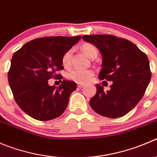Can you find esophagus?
I'll return each mask as SVG.
<instances>
[{
  "label": "esophagus",
  "mask_w": 157,
  "mask_h": 157,
  "mask_svg": "<svg viewBox=\"0 0 157 157\" xmlns=\"http://www.w3.org/2000/svg\"><path fill=\"white\" fill-rule=\"evenodd\" d=\"M83 84H81V83H80V84H78V85H77V87H79V88H82V87H83Z\"/></svg>",
  "instance_id": "esophagus-1"
}]
</instances>
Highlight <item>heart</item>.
I'll return each mask as SVG.
<instances>
[{"mask_svg": "<svg viewBox=\"0 0 157 157\" xmlns=\"http://www.w3.org/2000/svg\"><path fill=\"white\" fill-rule=\"evenodd\" d=\"M83 52L88 57H91L94 54H98V49L94 45L90 43L83 44L81 46ZM72 50L67 51L63 56L62 62L64 66H69L70 63V59H71ZM94 75V72L90 70H82V69L75 68L70 70L67 73V77L70 80L75 81L79 83H85L90 80L92 76Z\"/></svg>", "mask_w": 157, "mask_h": 157, "instance_id": "b5f03b06", "label": "heart"}]
</instances>
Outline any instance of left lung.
<instances>
[{"mask_svg": "<svg viewBox=\"0 0 157 157\" xmlns=\"http://www.w3.org/2000/svg\"><path fill=\"white\" fill-rule=\"evenodd\" d=\"M82 39L95 45L101 54L99 79L113 82L107 91L97 83L90 107L102 116H124L139 103L149 85L151 72L148 57L125 39L109 35H87Z\"/></svg>", "mask_w": 157, "mask_h": 157, "instance_id": "8db88e82", "label": "left lung"}]
</instances>
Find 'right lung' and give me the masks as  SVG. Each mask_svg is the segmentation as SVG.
Here are the masks:
<instances>
[{"label":"right lung","instance_id":"1","mask_svg":"<svg viewBox=\"0 0 157 157\" xmlns=\"http://www.w3.org/2000/svg\"><path fill=\"white\" fill-rule=\"evenodd\" d=\"M81 36L44 37L25 44L14 52L8 72V83L14 100L23 112L39 121L60 116L67 108L75 82L63 80L59 87L48 80L63 70L62 58Z\"/></svg>","mask_w":157,"mask_h":157}]
</instances>
